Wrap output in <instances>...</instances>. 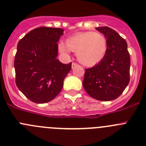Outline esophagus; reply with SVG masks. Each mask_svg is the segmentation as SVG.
Segmentation results:
<instances>
[{"label": "esophagus", "instance_id": "34e87169", "mask_svg": "<svg viewBox=\"0 0 146 146\" xmlns=\"http://www.w3.org/2000/svg\"><path fill=\"white\" fill-rule=\"evenodd\" d=\"M78 65L77 63H76V62H73V63H72V68H75L77 67Z\"/></svg>", "mask_w": 146, "mask_h": 146}]
</instances>
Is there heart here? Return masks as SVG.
I'll return each mask as SVG.
<instances>
[{
  "mask_svg": "<svg viewBox=\"0 0 146 146\" xmlns=\"http://www.w3.org/2000/svg\"><path fill=\"white\" fill-rule=\"evenodd\" d=\"M107 42L102 33L96 32H78L69 36L65 44L61 42L58 49L62 53L76 52L80 62L92 67L102 60L107 52Z\"/></svg>",
  "mask_w": 146,
  "mask_h": 146,
  "instance_id": "obj_1",
  "label": "heart"
}]
</instances>
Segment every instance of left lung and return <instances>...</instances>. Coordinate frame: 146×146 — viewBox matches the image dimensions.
I'll return each mask as SVG.
<instances>
[{
  "instance_id": "1",
  "label": "left lung",
  "mask_w": 146,
  "mask_h": 146,
  "mask_svg": "<svg viewBox=\"0 0 146 146\" xmlns=\"http://www.w3.org/2000/svg\"><path fill=\"white\" fill-rule=\"evenodd\" d=\"M107 42L105 56L101 62L86 69L83 86L90 96L100 101L119 97L130 82V57L127 44L116 31L97 27Z\"/></svg>"
}]
</instances>
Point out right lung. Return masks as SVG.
Instances as JSON below:
<instances>
[{
	"instance_id": "add662e5",
	"label": "right lung",
	"mask_w": 146,
	"mask_h": 146,
	"mask_svg": "<svg viewBox=\"0 0 146 146\" xmlns=\"http://www.w3.org/2000/svg\"><path fill=\"white\" fill-rule=\"evenodd\" d=\"M60 28L39 27L18 43L14 60L16 84L32 102L44 104L56 97L63 86L72 62L57 59L58 42L63 35Z\"/></svg>"
}]
</instances>
